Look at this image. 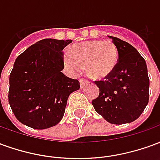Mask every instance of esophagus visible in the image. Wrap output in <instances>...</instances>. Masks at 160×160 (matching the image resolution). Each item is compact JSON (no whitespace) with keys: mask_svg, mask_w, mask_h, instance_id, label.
<instances>
[{"mask_svg":"<svg viewBox=\"0 0 160 160\" xmlns=\"http://www.w3.org/2000/svg\"><path fill=\"white\" fill-rule=\"evenodd\" d=\"M87 83H88V81H87L86 79H83V78L80 79V87H81V88H83V87H85V85Z\"/></svg>","mask_w":160,"mask_h":160,"instance_id":"obj_1","label":"esophagus"}]
</instances>
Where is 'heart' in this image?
I'll return each mask as SVG.
<instances>
[{
	"instance_id": "heart-1",
	"label": "heart",
	"mask_w": 160,
	"mask_h": 160,
	"mask_svg": "<svg viewBox=\"0 0 160 160\" xmlns=\"http://www.w3.org/2000/svg\"><path fill=\"white\" fill-rule=\"evenodd\" d=\"M63 60L72 74H79L86 66L88 76L94 80H104L117 66L118 50L111 40H92L73 45L64 55Z\"/></svg>"
}]
</instances>
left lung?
Here are the masks:
<instances>
[{"label": "left lung", "mask_w": 160, "mask_h": 160, "mask_svg": "<svg viewBox=\"0 0 160 160\" xmlns=\"http://www.w3.org/2000/svg\"><path fill=\"white\" fill-rule=\"evenodd\" d=\"M118 50V61L111 75L95 80L99 95L92 101L95 111L112 124L132 122L149 100V78L144 58L128 42L109 36Z\"/></svg>", "instance_id": "8db88e82"}]
</instances>
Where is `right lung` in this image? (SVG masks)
Returning <instances> with one entry per match:
<instances>
[{
	"label": "right lung",
	"mask_w": 160,
	"mask_h": 160,
	"mask_svg": "<svg viewBox=\"0 0 160 160\" xmlns=\"http://www.w3.org/2000/svg\"><path fill=\"white\" fill-rule=\"evenodd\" d=\"M72 40L45 38L20 54L9 76L8 102L16 118L28 127L45 129L62 120L78 80L62 73V49Z\"/></svg>",
	"instance_id": "obj_1"
}]
</instances>
